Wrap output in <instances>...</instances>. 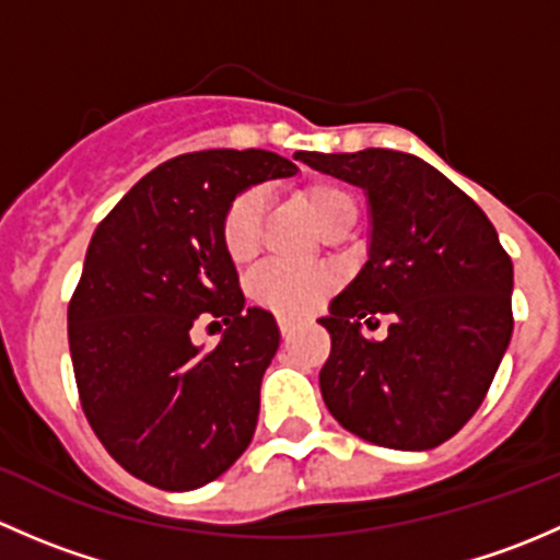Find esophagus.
I'll use <instances>...</instances> for the list:
<instances>
[{
  "instance_id": "obj_1",
  "label": "esophagus",
  "mask_w": 560,
  "mask_h": 560,
  "mask_svg": "<svg viewBox=\"0 0 560 560\" xmlns=\"http://www.w3.org/2000/svg\"><path fill=\"white\" fill-rule=\"evenodd\" d=\"M295 327H298L295 319H290V316H279V330H281V336H290V332L295 330Z\"/></svg>"
}]
</instances>
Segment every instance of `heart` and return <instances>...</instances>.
<instances>
[{
  "label": "heart",
  "mask_w": 560,
  "mask_h": 560,
  "mask_svg": "<svg viewBox=\"0 0 560 560\" xmlns=\"http://www.w3.org/2000/svg\"><path fill=\"white\" fill-rule=\"evenodd\" d=\"M308 211L322 228V233H336L343 224H354L358 202L343 186L314 184L303 191ZM265 217L262 189H244L228 202L219 224L222 246L235 265H246L259 252ZM330 270L322 268H290V265H265L248 279V292L259 306L284 316H303L314 312L330 295Z\"/></svg>",
  "instance_id": "1"
}]
</instances>
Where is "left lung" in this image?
Returning <instances> with one entry per match:
<instances>
[{"label":"left lung","mask_w":560,"mask_h":560,"mask_svg":"<svg viewBox=\"0 0 560 560\" xmlns=\"http://www.w3.org/2000/svg\"><path fill=\"white\" fill-rule=\"evenodd\" d=\"M298 160L363 186L369 262L319 325L330 358L319 389L354 436L389 450L453 439L488 395L512 338V259L482 208L428 162L389 149ZM389 315L385 342L360 324Z\"/></svg>","instance_id":"1"}]
</instances>
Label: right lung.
<instances>
[{
  "instance_id": "1",
  "label": "right lung",
  "mask_w": 560,
  "mask_h": 560,
  "mask_svg": "<svg viewBox=\"0 0 560 560\" xmlns=\"http://www.w3.org/2000/svg\"><path fill=\"white\" fill-rule=\"evenodd\" d=\"M292 173L270 151H191L143 175L94 230L67 306L78 398L113 460L154 488H202L252 442L279 327L244 306L219 224L246 186ZM197 318L229 325L213 350L190 343Z\"/></svg>"
}]
</instances>
